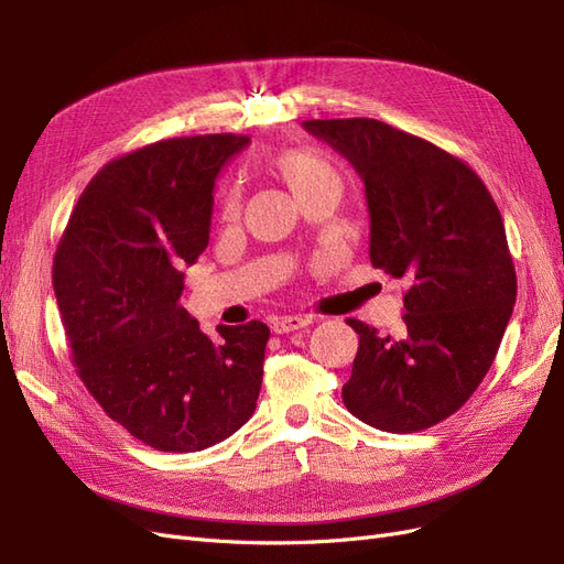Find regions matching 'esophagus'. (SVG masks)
Instances as JSON below:
<instances>
[{"label": "esophagus", "instance_id": "obj_1", "mask_svg": "<svg viewBox=\"0 0 564 564\" xmlns=\"http://www.w3.org/2000/svg\"><path fill=\"white\" fill-rule=\"evenodd\" d=\"M313 324V317L308 315H282L272 319V332L275 334H289V332H296Z\"/></svg>", "mask_w": 564, "mask_h": 564}]
</instances>
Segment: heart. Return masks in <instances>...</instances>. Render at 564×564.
Masks as SVG:
<instances>
[{"label":"heart","instance_id":"1","mask_svg":"<svg viewBox=\"0 0 564 564\" xmlns=\"http://www.w3.org/2000/svg\"><path fill=\"white\" fill-rule=\"evenodd\" d=\"M272 166H275V172L282 176V181L289 185V191L296 197L311 193L315 187L329 181H338L334 164L313 150H284L272 160ZM240 207L242 193L240 187L232 185L224 197V218H235L240 214Z\"/></svg>","mask_w":564,"mask_h":564}]
</instances>
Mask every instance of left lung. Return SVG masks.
Listing matches in <instances>:
<instances>
[{
    "label": "left lung",
    "instance_id": "8db88e82",
    "mask_svg": "<svg viewBox=\"0 0 564 564\" xmlns=\"http://www.w3.org/2000/svg\"><path fill=\"white\" fill-rule=\"evenodd\" d=\"M360 174L369 259L406 284L404 324L360 334L344 386L348 412L371 429L416 433L452 416L482 383L518 294L503 218L473 169L379 119H308Z\"/></svg>",
    "mask_w": 564,
    "mask_h": 564
}]
</instances>
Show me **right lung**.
Wrapping results in <instances>:
<instances>
[{"label": "right lung", "instance_id": "right-lung-1", "mask_svg": "<svg viewBox=\"0 0 564 564\" xmlns=\"http://www.w3.org/2000/svg\"><path fill=\"white\" fill-rule=\"evenodd\" d=\"M249 135L166 139L108 162L84 187L54 256V294L77 377L104 412L160 452H199L251 419L270 329L178 305L209 245L216 176Z\"/></svg>", "mask_w": 564, "mask_h": 564}]
</instances>
